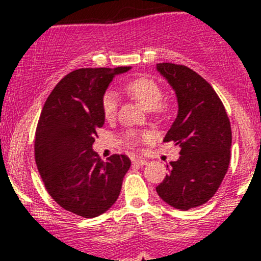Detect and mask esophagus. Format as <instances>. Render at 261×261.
<instances>
[{
    "label": "esophagus",
    "instance_id": "obj_1",
    "mask_svg": "<svg viewBox=\"0 0 261 261\" xmlns=\"http://www.w3.org/2000/svg\"><path fill=\"white\" fill-rule=\"evenodd\" d=\"M133 163L136 164V166H146L147 164V161L143 160V158H134L133 160Z\"/></svg>",
    "mask_w": 261,
    "mask_h": 261
}]
</instances>
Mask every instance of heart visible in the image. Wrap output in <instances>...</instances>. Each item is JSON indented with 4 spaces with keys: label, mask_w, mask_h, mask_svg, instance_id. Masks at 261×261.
Instances as JSON below:
<instances>
[{
    "label": "heart",
    "mask_w": 261,
    "mask_h": 261,
    "mask_svg": "<svg viewBox=\"0 0 261 261\" xmlns=\"http://www.w3.org/2000/svg\"><path fill=\"white\" fill-rule=\"evenodd\" d=\"M126 94L133 97L135 100L149 110L161 120H167L172 115V104L168 101H162L163 99V89L157 81L147 76H140L131 80L125 86ZM118 103H116L115 94L108 92L101 99V113L107 120H110L116 115ZM125 140L130 146H136L140 141V136L135 133L125 134Z\"/></svg>",
    "instance_id": "heart-1"
}]
</instances>
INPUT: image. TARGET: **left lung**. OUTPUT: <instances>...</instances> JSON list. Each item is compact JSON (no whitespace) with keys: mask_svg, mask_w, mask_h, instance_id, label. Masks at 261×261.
I'll return each instance as SVG.
<instances>
[{"mask_svg":"<svg viewBox=\"0 0 261 261\" xmlns=\"http://www.w3.org/2000/svg\"><path fill=\"white\" fill-rule=\"evenodd\" d=\"M176 93L179 112L164 137L180 148L178 161L155 188L173 207L187 211L216 194L229 167L232 130L222 100L206 80L184 65L157 64Z\"/></svg>","mask_w":261,"mask_h":261,"instance_id":"1","label":"left lung"}]
</instances>
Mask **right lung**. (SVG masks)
<instances>
[{
	"mask_svg": "<svg viewBox=\"0 0 261 261\" xmlns=\"http://www.w3.org/2000/svg\"><path fill=\"white\" fill-rule=\"evenodd\" d=\"M128 70H74L55 86L41 110L34 141L39 174L55 202L79 216L97 217L112 207L131 166L127 155L104 162L92 149L104 124V92L114 74Z\"/></svg>",
	"mask_w": 261,
	"mask_h": 261,
	"instance_id": "1",
	"label": "right lung"
}]
</instances>
